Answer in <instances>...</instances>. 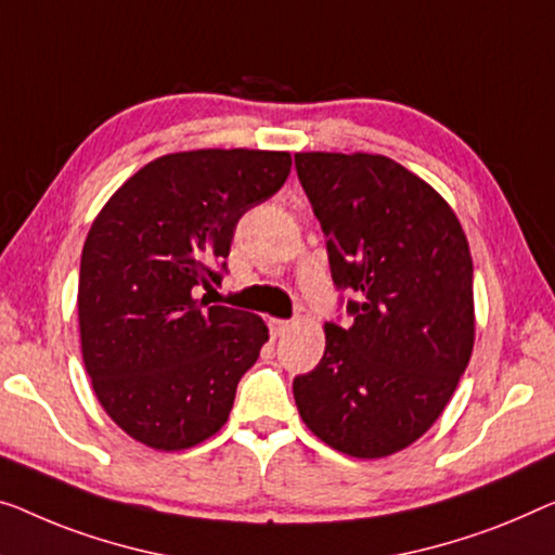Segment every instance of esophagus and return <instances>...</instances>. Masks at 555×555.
Segmentation results:
<instances>
[{
  "mask_svg": "<svg viewBox=\"0 0 555 555\" xmlns=\"http://www.w3.org/2000/svg\"><path fill=\"white\" fill-rule=\"evenodd\" d=\"M269 326H271V334L281 336V334H286V331L292 328L294 324H292V321H286V319H271Z\"/></svg>",
  "mask_w": 555,
  "mask_h": 555,
  "instance_id": "34e87169",
  "label": "esophagus"
}]
</instances>
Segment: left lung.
Listing matches in <instances>:
<instances>
[{
  "label": "left lung",
  "mask_w": 555,
  "mask_h": 555,
  "mask_svg": "<svg viewBox=\"0 0 555 555\" xmlns=\"http://www.w3.org/2000/svg\"><path fill=\"white\" fill-rule=\"evenodd\" d=\"M326 234L331 279L357 292L328 321L319 366L294 378L304 424L331 449L384 459L441 416L474 351V261L443 196L382 154H294Z\"/></svg>",
  "instance_id": "8db88e82"
}]
</instances>
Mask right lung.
<instances>
[{"instance_id":"1","label":"right lung","mask_w":555,"mask_h":555,"mask_svg":"<svg viewBox=\"0 0 555 555\" xmlns=\"http://www.w3.org/2000/svg\"><path fill=\"white\" fill-rule=\"evenodd\" d=\"M288 152L196 149L149 162L89 229L79 269L81 357L114 424L184 451L227 424L236 386L269 341L261 317L206 306L238 219L274 196Z\"/></svg>"}]
</instances>
